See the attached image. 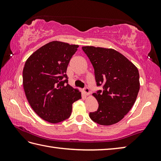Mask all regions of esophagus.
I'll list each match as a JSON object with an SVG mask.
<instances>
[{
  "instance_id": "1",
  "label": "esophagus",
  "mask_w": 161,
  "mask_h": 161,
  "mask_svg": "<svg viewBox=\"0 0 161 161\" xmlns=\"http://www.w3.org/2000/svg\"><path fill=\"white\" fill-rule=\"evenodd\" d=\"M84 93L86 94V95H88L90 94V91H89V88H88L87 86H86L84 88Z\"/></svg>"
}]
</instances>
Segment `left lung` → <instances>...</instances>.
<instances>
[{
	"mask_svg": "<svg viewBox=\"0 0 161 161\" xmlns=\"http://www.w3.org/2000/svg\"><path fill=\"white\" fill-rule=\"evenodd\" d=\"M82 50L94 68L97 86L93 95L99 104L89 117L99 125L120 121L134 104L140 89L138 68L123 54L111 48L84 46Z\"/></svg>",
	"mask_w": 161,
	"mask_h": 161,
	"instance_id": "8db88e82",
	"label": "left lung"
}]
</instances>
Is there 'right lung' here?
<instances>
[{"label": "right lung", "instance_id": "1", "mask_svg": "<svg viewBox=\"0 0 161 161\" xmlns=\"http://www.w3.org/2000/svg\"><path fill=\"white\" fill-rule=\"evenodd\" d=\"M78 45L51 42L25 61L23 70L24 91L30 105L41 118L50 123L70 117L72 104L81 93L68 84L66 70Z\"/></svg>", "mask_w": 161, "mask_h": 161}]
</instances>
